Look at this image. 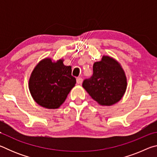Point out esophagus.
Here are the masks:
<instances>
[{"label": "esophagus", "instance_id": "1", "mask_svg": "<svg viewBox=\"0 0 157 157\" xmlns=\"http://www.w3.org/2000/svg\"><path fill=\"white\" fill-rule=\"evenodd\" d=\"M82 82H83V79H82V78H77V84H81L82 83Z\"/></svg>", "mask_w": 157, "mask_h": 157}]
</instances>
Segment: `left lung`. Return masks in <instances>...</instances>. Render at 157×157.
Returning <instances> with one entry per match:
<instances>
[{
    "label": "left lung",
    "mask_w": 157,
    "mask_h": 157,
    "mask_svg": "<svg viewBox=\"0 0 157 157\" xmlns=\"http://www.w3.org/2000/svg\"><path fill=\"white\" fill-rule=\"evenodd\" d=\"M94 74L82 84L93 99L100 105L111 106L119 102L126 91L127 80L123 67L116 59L102 55L94 63Z\"/></svg>",
    "instance_id": "8db88e82"
}]
</instances>
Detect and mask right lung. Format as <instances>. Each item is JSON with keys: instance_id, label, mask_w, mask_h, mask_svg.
Returning <instances> with one entry per match:
<instances>
[{"instance_id": "obj_1", "label": "right lung", "mask_w": 157, "mask_h": 157, "mask_svg": "<svg viewBox=\"0 0 157 157\" xmlns=\"http://www.w3.org/2000/svg\"><path fill=\"white\" fill-rule=\"evenodd\" d=\"M63 59H41L34 68L28 88L33 100L41 107L56 109L66 100L76 83L71 75V66L63 64Z\"/></svg>"}]
</instances>
